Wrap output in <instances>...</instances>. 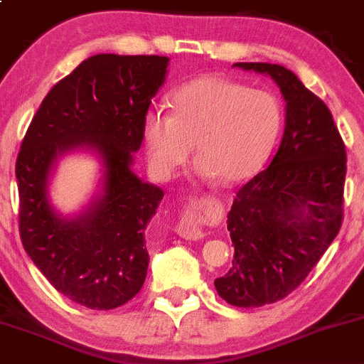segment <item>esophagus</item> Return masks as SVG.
Instances as JSON below:
<instances>
[{"instance_id":"34e87169","label":"esophagus","mask_w":364,"mask_h":364,"mask_svg":"<svg viewBox=\"0 0 364 364\" xmlns=\"http://www.w3.org/2000/svg\"><path fill=\"white\" fill-rule=\"evenodd\" d=\"M199 215H200V204H196V203L181 211V220H179L176 230H178V234L183 237V240L197 241L204 236L203 229L197 225V216Z\"/></svg>"}]
</instances>
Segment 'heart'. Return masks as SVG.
<instances>
[{"mask_svg":"<svg viewBox=\"0 0 364 364\" xmlns=\"http://www.w3.org/2000/svg\"><path fill=\"white\" fill-rule=\"evenodd\" d=\"M171 114L151 109L142 117V144L153 174L171 179L188 160L196 174L237 183L259 171L282 124L277 98L225 77H199L168 97Z\"/></svg>","mask_w":364,"mask_h":364,"instance_id":"b5f03b06","label":"heart"}]
</instances>
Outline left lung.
Listing matches in <instances>:
<instances>
[{
    "label": "left lung",
    "mask_w": 364,
    "mask_h": 364,
    "mask_svg": "<svg viewBox=\"0 0 364 364\" xmlns=\"http://www.w3.org/2000/svg\"><path fill=\"white\" fill-rule=\"evenodd\" d=\"M267 73L285 102V130L269 167L236 193L227 216L234 243L220 297L257 308L296 291L338 234L347 153L328 105L282 65L236 63Z\"/></svg>",
    "instance_id": "1"
}]
</instances>
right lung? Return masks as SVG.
<instances>
[{"mask_svg": "<svg viewBox=\"0 0 364 364\" xmlns=\"http://www.w3.org/2000/svg\"><path fill=\"white\" fill-rule=\"evenodd\" d=\"M165 56L97 54L43 98L16 161L19 234L58 292L91 310H112L142 289L144 230L164 190L132 172L142 117L167 73ZM90 147L105 164V193L77 219L52 209L46 179L56 156Z\"/></svg>", "mask_w": 364, "mask_h": 364, "instance_id": "1", "label": "right lung"}]
</instances>
